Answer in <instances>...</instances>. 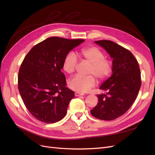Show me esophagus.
I'll return each instance as SVG.
<instances>
[{
	"instance_id": "1",
	"label": "esophagus",
	"mask_w": 155,
	"mask_h": 155,
	"mask_svg": "<svg viewBox=\"0 0 155 155\" xmlns=\"http://www.w3.org/2000/svg\"><path fill=\"white\" fill-rule=\"evenodd\" d=\"M83 95H84L83 93H80V92H75V96H77V97L81 96H83Z\"/></svg>"
}]
</instances>
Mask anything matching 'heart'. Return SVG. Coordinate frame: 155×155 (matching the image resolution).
Wrapping results in <instances>:
<instances>
[{
    "instance_id": "b5f03b06",
    "label": "heart",
    "mask_w": 155,
    "mask_h": 155,
    "mask_svg": "<svg viewBox=\"0 0 155 155\" xmlns=\"http://www.w3.org/2000/svg\"><path fill=\"white\" fill-rule=\"evenodd\" d=\"M78 56L83 61L89 64L88 74H93L99 80H104L111 73V61L105 58L104 52L96 46H89L81 49L78 53ZM77 64L78 59L76 55L70 52L64 59L63 69L67 73L72 74ZM93 76L90 75L87 77L74 76L69 80L68 86L73 91L78 92H87L96 84L95 78Z\"/></svg>"
}]
</instances>
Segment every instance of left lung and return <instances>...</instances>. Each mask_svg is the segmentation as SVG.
Listing matches in <instances>:
<instances>
[{"mask_svg": "<svg viewBox=\"0 0 155 155\" xmlns=\"http://www.w3.org/2000/svg\"><path fill=\"white\" fill-rule=\"evenodd\" d=\"M112 59L111 76L100 87L97 105L91 110L95 118L112 120L122 116L133 104L141 87L139 64L128 50L111 41H96Z\"/></svg>", "mask_w": 155, "mask_h": 155, "instance_id": "8db88e82", "label": "left lung"}]
</instances>
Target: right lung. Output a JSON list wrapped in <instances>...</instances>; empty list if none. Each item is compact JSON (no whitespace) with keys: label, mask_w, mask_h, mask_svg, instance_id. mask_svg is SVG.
I'll return each mask as SVG.
<instances>
[{"label":"right lung","mask_w":155,"mask_h":155,"mask_svg":"<svg viewBox=\"0 0 155 155\" xmlns=\"http://www.w3.org/2000/svg\"><path fill=\"white\" fill-rule=\"evenodd\" d=\"M84 41L49 37L34 46L23 60L18 75V91L27 109L42 122L55 123L66 115L75 95L66 87L61 70L69 51Z\"/></svg>","instance_id":"add662e5"}]
</instances>
